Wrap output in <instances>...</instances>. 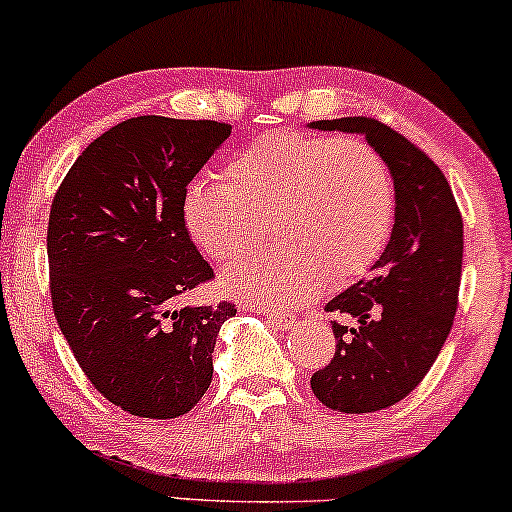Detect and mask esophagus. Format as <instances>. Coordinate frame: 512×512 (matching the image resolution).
<instances>
[{"mask_svg": "<svg viewBox=\"0 0 512 512\" xmlns=\"http://www.w3.org/2000/svg\"><path fill=\"white\" fill-rule=\"evenodd\" d=\"M267 321L271 326H276L278 331H283V328H290L295 323V319L290 314H276V312H267Z\"/></svg>", "mask_w": 512, "mask_h": 512, "instance_id": "1", "label": "esophagus"}]
</instances>
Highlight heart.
Listing matches in <instances>:
<instances>
[{"mask_svg":"<svg viewBox=\"0 0 512 512\" xmlns=\"http://www.w3.org/2000/svg\"><path fill=\"white\" fill-rule=\"evenodd\" d=\"M226 181L203 177L184 193V224L215 260L260 241L276 245L222 269V288L262 307H297L323 283L364 274L397 215L390 165L357 137L276 132L238 155Z\"/></svg>","mask_w":512,"mask_h":512,"instance_id":"obj_1","label":"heart"}]
</instances>
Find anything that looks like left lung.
Returning a JSON list of instances; mask_svg holds the SVG:
<instances>
[{
    "instance_id": "8db88e82",
    "label": "left lung",
    "mask_w": 512,
    "mask_h": 512,
    "mask_svg": "<svg viewBox=\"0 0 512 512\" xmlns=\"http://www.w3.org/2000/svg\"><path fill=\"white\" fill-rule=\"evenodd\" d=\"M321 132L364 134L390 165L397 215L390 241L364 281L326 304L359 328L333 321L335 357L312 375L323 406L373 413L416 390L442 352L458 307L463 217L442 170L416 144L373 118L316 120Z\"/></svg>"
}]
</instances>
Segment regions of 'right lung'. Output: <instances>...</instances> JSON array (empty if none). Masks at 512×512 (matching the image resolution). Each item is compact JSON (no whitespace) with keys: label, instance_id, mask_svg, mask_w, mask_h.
<instances>
[{"label":"right lung","instance_id":"add662e5","mask_svg":"<svg viewBox=\"0 0 512 512\" xmlns=\"http://www.w3.org/2000/svg\"><path fill=\"white\" fill-rule=\"evenodd\" d=\"M215 120L129 118L84 148L51 203V304L77 364L139 418L189 413L212 383L231 302L177 307L215 278L184 224V193L229 139Z\"/></svg>","mask_w":512,"mask_h":512}]
</instances>
